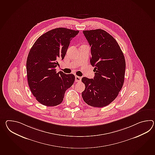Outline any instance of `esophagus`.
I'll use <instances>...</instances> for the list:
<instances>
[{
	"label": "esophagus",
	"mask_w": 155,
	"mask_h": 155,
	"mask_svg": "<svg viewBox=\"0 0 155 155\" xmlns=\"http://www.w3.org/2000/svg\"><path fill=\"white\" fill-rule=\"evenodd\" d=\"M81 79H82V77H81L77 76L75 77V81H76V82H81Z\"/></svg>",
	"instance_id": "esophagus-1"
}]
</instances>
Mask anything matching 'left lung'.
<instances>
[{
    "label": "left lung",
    "instance_id": "1",
    "mask_svg": "<svg viewBox=\"0 0 155 155\" xmlns=\"http://www.w3.org/2000/svg\"><path fill=\"white\" fill-rule=\"evenodd\" d=\"M91 49L90 63L94 67V77H83L84 101L94 107H103L116 99L124 85L126 62L116 39L101 29L83 31Z\"/></svg>",
    "mask_w": 155,
    "mask_h": 155
}]
</instances>
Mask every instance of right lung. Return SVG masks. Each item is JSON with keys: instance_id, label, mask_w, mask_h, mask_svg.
Instances as JSON below:
<instances>
[{"instance_id": "1", "label": "right lung", "mask_w": 155, "mask_h": 155, "mask_svg": "<svg viewBox=\"0 0 155 155\" xmlns=\"http://www.w3.org/2000/svg\"><path fill=\"white\" fill-rule=\"evenodd\" d=\"M78 31L58 28L41 35L32 46L27 60L28 82L33 95L46 106L62 103L66 90L75 80L73 74L56 72L58 59L63 60L73 38Z\"/></svg>"}]
</instances>
